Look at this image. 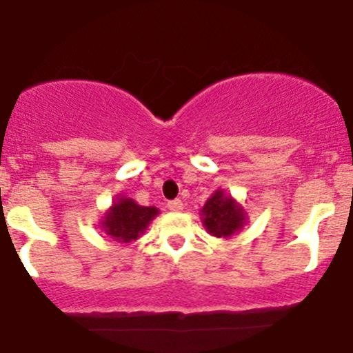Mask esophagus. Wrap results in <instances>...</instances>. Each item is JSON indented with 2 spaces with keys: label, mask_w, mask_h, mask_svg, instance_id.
Wrapping results in <instances>:
<instances>
[{
  "label": "esophagus",
  "mask_w": 353,
  "mask_h": 353,
  "mask_svg": "<svg viewBox=\"0 0 353 353\" xmlns=\"http://www.w3.org/2000/svg\"><path fill=\"white\" fill-rule=\"evenodd\" d=\"M167 207H169V210H172V212H183L184 203L181 200H172L167 203Z\"/></svg>",
  "instance_id": "34e87169"
}]
</instances>
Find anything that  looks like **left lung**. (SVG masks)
<instances>
[{"mask_svg":"<svg viewBox=\"0 0 353 353\" xmlns=\"http://www.w3.org/2000/svg\"><path fill=\"white\" fill-rule=\"evenodd\" d=\"M201 224L215 238L229 239L248 222L245 208L224 190H215L200 210Z\"/></svg>","mask_w":353,"mask_h":353,"instance_id":"8db88e82","label":"left lung"}]
</instances>
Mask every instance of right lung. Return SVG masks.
Wrapping results in <instances>:
<instances>
[{"instance_id":"1","label":"right lung","mask_w":353,"mask_h":353,"mask_svg":"<svg viewBox=\"0 0 353 353\" xmlns=\"http://www.w3.org/2000/svg\"><path fill=\"white\" fill-rule=\"evenodd\" d=\"M157 207H143L132 198L115 196L112 207L103 214L100 228L114 241L131 243L136 241L148 229L153 219L159 215Z\"/></svg>"}]
</instances>
